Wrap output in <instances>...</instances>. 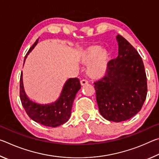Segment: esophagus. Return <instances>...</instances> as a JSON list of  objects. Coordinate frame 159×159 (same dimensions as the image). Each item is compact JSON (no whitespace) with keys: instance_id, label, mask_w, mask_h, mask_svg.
<instances>
[{"instance_id":"esophagus-1","label":"esophagus","mask_w":159,"mask_h":159,"mask_svg":"<svg viewBox=\"0 0 159 159\" xmlns=\"http://www.w3.org/2000/svg\"><path fill=\"white\" fill-rule=\"evenodd\" d=\"M88 80H85V79H83V80H80V85H81L82 86H83V85H86V84H88Z\"/></svg>"}]
</instances>
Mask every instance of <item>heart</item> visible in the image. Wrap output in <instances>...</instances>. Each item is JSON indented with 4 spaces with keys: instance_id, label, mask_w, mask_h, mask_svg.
Segmentation results:
<instances>
[{
    "instance_id": "1",
    "label": "heart",
    "mask_w": 159,
    "mask_h": 159,
    "mask_svg": "<svg viewBox=\"0 0 159 159\" xmlns=\"http://www.w3.org/2000/svg\"><path fill=\"white\" fill-rule=\"evenodd\" d=\"M81 60L85 64L91 62L88 68V74L97 79L107 73L109 64V54L100 45H91L83 52Z\"/></svg>"
}]
</instances>
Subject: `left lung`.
Wrapping results in <instances>:
<instances>
[{
  "label": "left lung",
  "mask_w": 159,
  "mask_h": 159,
  "mask_svg": "<svg viewBox=\"0 0 159 159\" xmlns=\"http://www.w3.org/2000/svg\"><path fill=\"white\" fill-rule=\"evenodd\" d=\"M118 57L109 61L107 74L95 83L100 114L114 122L128 120L142 109L147 94L146 72L134 47L118 35Z\"/></svg>",
  "instance_id": "8db88e82"
}]
</instances>
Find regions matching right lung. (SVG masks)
<instances>
[{"label":"right lung","instance_id":"1","mask_svg":"<svg viewBox=\"0 0 159 159\" xmlns=\"http://www.w3.org/2000/svg\"><path fill=\"white\" fill-rule=\"evenodd\" d=\"M39 39L30 48L25 57L24 64L29 54L37 45ZM80 89V80L77 78L69 79L64 83L60 98L50 104L36 103L29 99L24 89L22 72L20 76V95L24 109L32 120L48 127H57L65 123L71 116L73 102L78 91Z\"/></svg>","mask_w":159,"mask_h":159}]
</instances>
